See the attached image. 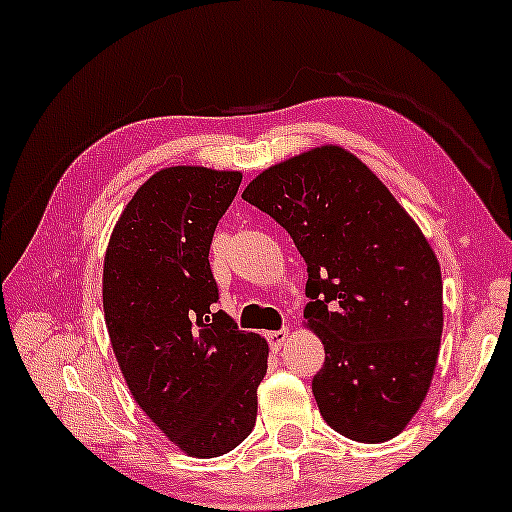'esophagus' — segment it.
I'll use <instances>...</instances> for the list:
<instances>
[{
    "label": "esophagus",
    "instance_id": "obj_1",
    "mask_svg": "<svg viewBox=\"0 0 512 512\" xmlns=\"http://www.w3.org/2000/svg\"><path fill=\"white\" fill-rule=\"evenodd\" d=\"M266 340H269V345L273 349H280L289 340V329L285 326V329H280V331H269L266 333Z\"/></svg>",
    "mask_w": 512,
    "mask_h": 512
}]
</instances>
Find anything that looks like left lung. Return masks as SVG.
Instances as JSON below:
<instances>
[{
    "instance_id": "8db88e82",
    "label": "left lung",
    "mask_w": 512,
    "mask_h": 512,
    "mask_svg": "<svg viewBox=\"0 0 512 512\" xmlns=\"http://www.w3.org/2000/svg\"><path fill=\"white\" fill-rule=\"evenodd\" d=\"M241 197L308 264L303 317L324 342L312 379L324 421L361 444L398 437L430 391L444 329L441 269L414 218L335 144L269 167Z\"/></svg>"
}]
</instances>
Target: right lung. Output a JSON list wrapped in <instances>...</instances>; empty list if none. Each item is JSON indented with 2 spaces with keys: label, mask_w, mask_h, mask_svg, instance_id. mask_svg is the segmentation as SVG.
<instances>
[{
  "label": "right lung",
  "mask_w": 512,
  "mask_h": 512,
  "mask_svg": "<svg viewBox=\"0 0 512 512\" xmlns=\"http://www.w3.org/2000/svg\"><path fill=\"white\" fill-rule=\"evenodd\" d=\"M241 172L165 167L137 188L103 264L110 342L135 402L190 457L230 453L253 432L269 345L213 312L209 248Z\"/></svg>",
  "instance_id": "1"
}]
</instances>
